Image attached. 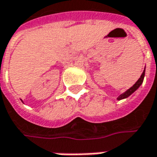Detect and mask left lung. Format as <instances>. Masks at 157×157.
Returning a JSON list of instances; mask_svg holds the SVG:
<instances>
[{"mask_svg": "<svg viewBox=\"0 0 157 157\" xmlns=\"http://www.w3.org/2000/svg\"><path fill=\"white\" fill-rule=\"evenodd\" d=\"M144 77H145V70L143 71V72H142V74H141V76H140V78H139L137 80V82L135 83L132 87H130L129 89L127 91H125L124 94H120L118 97H117V100L119 101V100H122V99H125L127 98V97H129L130 95L132 94V93H134L135 91L137 90L138 88L140 86V85L142 84V82H143V79H144Z\"/></svg>", "mask_w": 157, "mask_h": 157, "instance_id": "8db88e82", "label": "left lung"}]
</instances>
